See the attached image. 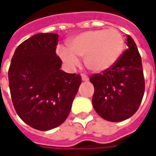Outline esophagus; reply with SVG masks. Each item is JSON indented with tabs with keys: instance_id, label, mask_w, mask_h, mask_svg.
Instances as JSON below:
<instances>
[{
	"instance_id": "1",
	"label": "esophagus",
	"mask_w": 156,
	"mask_h": 156,
	"mask_svg": "<svg viewBox=\"0 0 156 156\" xmlns=\"http://www.w3.org/2000/svg\"><path fill=\"white\" fill-rule=\"evenodd\" d=\"M81 80L83 81H88V77L86 75H84V74H81Z\"/></svg>"
}]
</instances>
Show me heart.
Masks as SVG:
<instances>
[{"instance_id":"heart-1","label":"heart","mask_w":156,"mask_h":156,"mask_svg":"<svg viewBox=\"0 0 156 156\" xmlns=\"http://www.w3.org/2000/svg\"><path fill=\"white\" fill-rule=\"evenodd\" d=\"M68 46L69 50L60 47L58 54L69 68L78 66L77 57H81L89 70L102 72L113 67L122 56L124 39L117 29H100L75 35L68 41Z\"/></svg>"}]
</instances>
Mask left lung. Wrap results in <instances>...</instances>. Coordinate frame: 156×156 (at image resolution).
<instances>
[{
  "label": "left lung",
  "instance_id": "obj_1",
  "mask_svg": "<svg viewBox=\"0 0 156 156\" xmlns=\"http://www.w3.org/2000/svg\"><path fill=\"white\" fill-rule=\"evenodd\" d=\"M128 49L110 69L93 75L94 108L100 116L109 122H122L139 108L145 90L141 58L136 44L127 35Z\"/></svg>",
  "mask_w": 156,
  "mask_h": 156
}]
</instances>
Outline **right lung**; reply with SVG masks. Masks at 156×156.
Wrapping results in <instances>:
<instances>
[{
	"mask_svg": "<svg viewBox=\"0 0 156 156\" xmlns=\"http://www.w3.org/2000/svg\"><path fill=\"white\" fill-rule=\"evenodd\" d=\"M57 34L40 33L17 47L9 69V88L17 115L41 131L55 129L69 116L81 83L80 75L61 70Z\"/></svg>",
	"mask_w": 156,
	"mask_h": 156,
	"instance_id": "add662e5",
	"label": "right lung"
}]
</instances>
